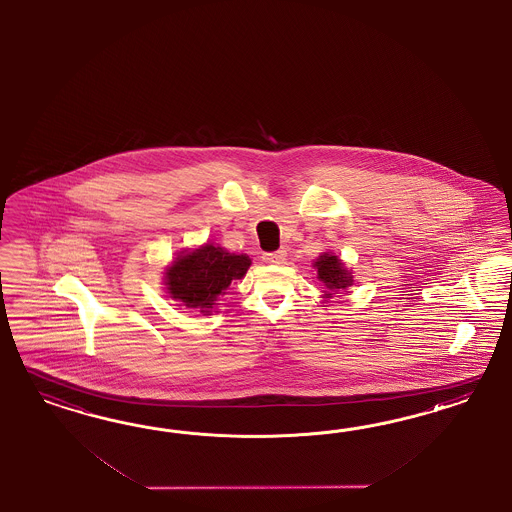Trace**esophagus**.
I'll return each instance as SVG.
<instances>
[{"instance_id": "obj_1", "label": "esophagus", "mask_w": 512, "mask_h": 512, "mask_svg": "<svg viewBox=\"0 0 512 512\" xmlns=\"http://www.w3.org/2000/svg\"><path fill=\"white\" fill-rule=\"evenodd\" d=\"M285 251L283 249H278V251H270V253H263V261L264 263L270 264H281L285 261Z\"/></svg>"}]
</instances>
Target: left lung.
<instances>
[{
    "label": "left lung",
    "mask_w": 512,
    "mask_h": 512,
    "mask_svg": "<svg viewBox=\"0 0 512 512\" xmlns=\"http://www.w3.org/2000/svg\"><path fill=\"white\" fill-rule=\"evenodd\" d=\"M315 266H317V276L325 283L326 289H330V291L343 289V287L353 283L351 272L347 268H343V264L340 263V259L336 255H328V253L321 255Z\"/></svg>",
    "instance_id": "1"
}]
</instances>
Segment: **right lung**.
Segmentation results:
<instances>
[{
  "label": "right lung",
  "mask_w": 512,
  "mask_h": 512,
  "mask_svg": "<svg viewBox=\"0 0 512 512\" xmlns=\"http://www.w3.org/2000/svg\"><path fill=\"white\" fill-rule=\"evenodd\" d=\"M249 257L227 253L212 244L180 255L167 272V289L186 308L210 313L217 296L223 295L234 279L244 278Z\"/></svg>",
  "instance_id": "obj_1"
}]
</instances>
